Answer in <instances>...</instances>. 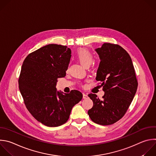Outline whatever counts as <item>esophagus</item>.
Segmentation results:
<instances>
[{
    "mask_svg": "<svg viewBox=\"0 0 156 156\" xmlns=\"http://www.w3.org/2000/svg\"><path fill=\"white\" fill-rule=\"evenodd\" d=\"M88 97V96H87V94H84V93H83V98H87Z\"/></svg>",
    "mask_w": 156,
    "mask_h": 156,
    "instance_id": "obj_1",
    "label": "esophagus"
}]
</instances>
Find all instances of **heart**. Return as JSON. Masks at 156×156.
I'll return each instance as SVG.
<instances>
[{
  "label": "heart",
  "mask_w": 156,
  "mask_h": 156,
  "mask_svg": "<svg viewBox=\"0 0 156 156\" xmlns=\"http://www.w3.org/2000/svg\"><path fill=\"white\" fill-rule=\"evenodd\" d=\"M76 56L81 64L86 67H88L94 61L93 54L89 50L86 48H81L78 49L76 52Z\"/></svg>",
  "instance_id": "obj_1"
}]
</instances>
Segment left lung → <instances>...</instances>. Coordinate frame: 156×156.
Returning a JSON list of instances; mask_svg holds the SVG:
<instances>
[{
    "label": "left lung",
    "mask_w": 156,
    "mask_h": 156,
    "mask_svg": "<svg viewBox=\"0 0 156 156\" xmlns=\"http://www.w3.org/2000/svg\"><path fill=\"white\" fill-rule=\"evenodd\" d=\"M95 51L100 59L95 79L101 83L105 94L101 100L96 94L88 95L93 107L87 113L95 123L108 126L124 116L136 92L138 82L131 58L121 46L105 43Z\"/></svg>",
    "instance_id": "1"
}]
</instances>
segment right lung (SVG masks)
<instances>
[{"mask_svg":"<svg viewBox=\"0 0 156 156\" xmlns=\"http://www.w3.org/2000/svg\"><path fill=\"white\" fill-rule=\"evenodd\" d=\"M66 46L49 44L24 59L18 80L26 107L33 117L48 127H58L69 119L72 108L81 100L77 90L57 91L58 78L64 77L71 58Z\"/></svg>","mask_w":156,"mask_h":156,"instance_id":"obj_1","label":"right lung"}]
</instances>
